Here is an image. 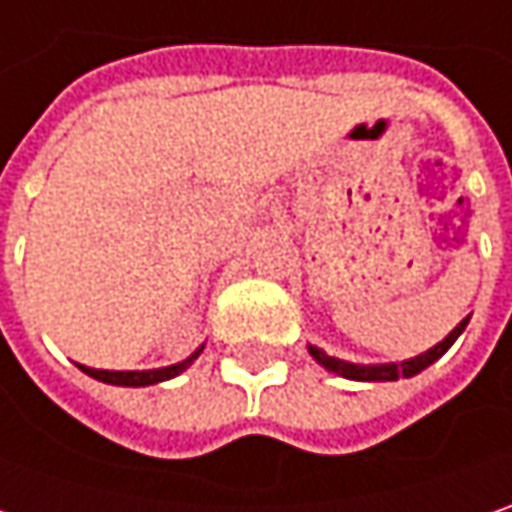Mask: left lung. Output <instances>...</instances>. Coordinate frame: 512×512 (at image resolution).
Wrapping results in <instances>:
<instances>
[{"label": "left lung", "instance_id": "1", "mask_svg": "<svg viewBox=\"0 0 512 512\" xmlns=\"http://www.w3.org/2000/svg\"><path fill=\"white\" fill-rule=\"evenodd\" d=\"M470 318H464V321L458 323L456 329L441 341V344H435L433 349H427L424 355H418V358H410V361H401V364H381V367H361V364H346V361H338V358H329L323 349L318 346H309V352H312V358L326 367L329 372H335V375H344V378H352V381H398V378H412V375H418L421 369H427L430 364H435L450 346L456 344V338L464 332V326H467Z\"/></svg>", "mask_w": 512, "mask_h": 512}]
</instances>
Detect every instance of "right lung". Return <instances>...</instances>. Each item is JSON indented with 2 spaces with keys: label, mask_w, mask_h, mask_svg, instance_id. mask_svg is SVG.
Returning a JSON list of instances; mask_svg holds the SVG:
<instances>
[{
  "label": "right lung",
  "mask_w": 512,
  "mask_h": 512,
  "mask_svg": "<svg viewBox=\"0 0 512 512\" xmlns=\"http://www.w3.org/2000/svg\"><path fill=\"white\" fill-rule=\"evenodd\" d=\"M203 352V346L186 358V361H180V364H174V367H163V369H148V372H111V369H91V367H79L85 375H91V378H97L102 384H117V387H148V384H160V381H168V378H174V375H180L183 369L191 367V361L197 358Z\"/></svg>",
  "instance_id": "right-lung-1"
}]
</instances>
